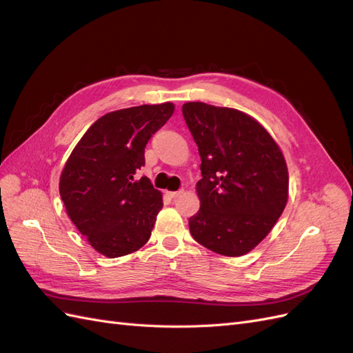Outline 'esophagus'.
<instances>
[{"mask_svg":"<svg viewBox=\"0 0 353 353\" xmlns=\"http://www.w3.org/2000/svg\"><path fill=\"white\" fill-rule=\"evenodd\" d=\"M181 194H183V190H178V191H168V196H169L170 199H176V197H179Z\"/></svg>","mask_w":353,"mask_h":353,"instance_id":"34e87169","label":"esophagus"}]
</instances>
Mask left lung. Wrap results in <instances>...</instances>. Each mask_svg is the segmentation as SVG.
<instances>
[{
	"label": "left lung",
	"instance_id": "1",
	"mask_svg": "<svg viewBox=\"0 0 353 353\" xmlns=\"http://www.w3.org/2000/svg\"><path fill=\"white\" fill-rule=\"evenodd\" d=\"M183 114L201 159L200 209L188 219L191 236L223 256L249 253L268 236L288 199L280 147L240 110L185 103Z\"/></svg>",
	"mask_w": 353,
	"mask_h": 353
}]
</instances>
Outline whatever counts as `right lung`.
<instances>
[{"instance_id": "add662e5", "label": "right lung", "mask_w": 353, "mask_h": 353, "mask_svg": "<svg viewBox=\"0 0 353 353\" xmlns=\"http://www.w3.org/2000/svg\"><path fill=\"white\" fill-rule=\"evenodd\" d=\"M172 103L110 112L95 121L73 148L60 176L69 218L99 253L130 254L148 241L162 193L147 176L148 140L174 113Z\"/></svg>"}]
</instances>
